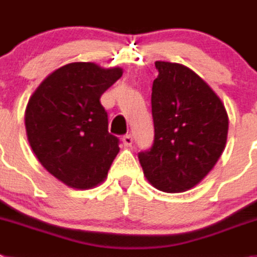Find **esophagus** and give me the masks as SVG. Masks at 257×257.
Here are the masks:
<instances>
[{
    "label": "esophagus",
    "mask_w": 257,
    "mask_h": 257,
    "mask_svg": "<svg viewBox=\"0 0 257 257\" xmlns=\"http://www.w3.org/2000/svg\"><path fill=\"white\" fill-rule=\"evenodd\" d=\"M122 144H124L125 147L132 146V144H133V137L131 135H125L122 137Z\"/></svg>",
    "instance_id": "34e87169"
}]
</instances>
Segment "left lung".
Returning <instances> with one entry per match:
<instances>
[{"instance_id":"left-lung-1","label":"left lung","mask_w":257,"mask_h":257,"mask_svg":"<svg viewBox=\"0 0 257 257\" xmlns=\"http://www.w3.org/2000/svg\"><path fill=\"white\" fill-rule=\"evenodd\" d=\"M151 111L154 144L138 159L153 186L182 193L208 175L225 149L229 119L204 80L178 63L155 62Z\"/></svg>"}]
</instances>
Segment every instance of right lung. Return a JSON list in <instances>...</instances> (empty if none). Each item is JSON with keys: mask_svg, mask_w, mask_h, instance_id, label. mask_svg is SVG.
I'll return each instance as SVG.
<instances>
[{"mask_svg": "<svg viewBox=\"0 0 257 257\" xmlns=\"http://www.w3.org/2000/svg\"><path fill=\"white\" fill-rule=\"evenodd\" d=\"M120 67L75 62L55 70L26 108L28 142L42 167L73 189H91L107 176L119 153L108 133L101 95L121 77Z\"/></svg>", "mask_w": 257, "mask_h": 257, "instance_id": "add662e5", "label": "right lung"}]
</instances>
